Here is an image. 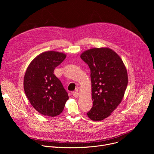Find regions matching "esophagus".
I'll return each instance as SVG.
<instances>
[{
	"mask_svg": "<svg viewBox=\"0 0 154 154\" xmlns=\"http://www.w3.org/2000/svg\"><path fill=\"white\" fill-rule=\"evenodd\" d=\"M72 94L73 95L74 97H78L79 96V93L78 92H76V91H74L72 93Z\"/></svg>",
	"mask_w": 154,
	"mask_h": 154,
	"instance_id": "obj_1",
	"label": "esophagus"
}]
</instances>
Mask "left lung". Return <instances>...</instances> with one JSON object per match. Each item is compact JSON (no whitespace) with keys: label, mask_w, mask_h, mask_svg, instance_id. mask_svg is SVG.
Here are the masks:
<instances>
[{"label":"left lung","mask_w":154,"mask_h":154,"mask_svg":"<svg viewBox=\"0 0 154 154\" xmlns=\"http://www.w3.org/2000/svg\"><path fill=\"white\" fill-rule=\"evenodd\" d=\"M80 58L91 71L93 107L86 113L98 121L111 115L123 99L128 83L122 60L109 48H94L84 52Z\"/></svg>","instance_id":"left-lung-1"}]
</instances>
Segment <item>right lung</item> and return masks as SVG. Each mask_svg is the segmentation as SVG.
Returning <instances> with one entry per match:
<instances>
[{"instance_id":"obj_1","label":"right lung","mask_w":154,"mask_h":154,"mask_svg":"<svg viewBox=\"0 0 154 154\" xmlns=\"http://www.w3.org/2000/svg\"><path fill=\"white\" fill-rule=\"evenodd\" d=\"M66 57L65 54L58 52H43L32 60L26 70L25 93L33 108L45 116L60 115L69 99L67 91L54 73Z\"/></svg>"}]
</instances>
